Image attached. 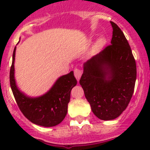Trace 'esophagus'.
Masks as SVG:
<instances>
[{"instance_id": "esophagus-1", "label": "esophagus", "mask_w": 150, "mask_h": 150, "mask_svg": "<svg viewBox=\"0 0 150 150\" xmlns=\"http://www.w3.org/2000/svg\"><path fill=\"white\" fill-rule=\"evenodd\" d=\"M82 71L79 68H75V70H74V75H75L76 79L79 80L81 76H82Z\"/></svg>"}]
</instances>
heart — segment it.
<instances>
[{
	"label": "heart",
	"mask_w": 150,
	"mask_h": 150,
	"mask_svg": "<svg viewBox=\"0 0 150 150\" xmlns=\"http://www.w3.org/2000/svg\"><path fill=\"white\" fill-rule=\"evenodd\" d=\"M103 42H104V40H103V39H100V40H99V43H101V44H102V43H103Z\"/></svg>",
	"instance_id": "obj_1"
}]
</instances>
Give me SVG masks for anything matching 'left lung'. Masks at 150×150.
I'll list each match as a JSON object with an SVG mask.
<instances>
[{
    "label": "left lung",
    "mask_w": 150,
    "mask_h": 150,
    "mask_svg": "<svg viewBox=\"0 0 150 150\" xmlns=\"http://www.w3.org/2000/svg\"><path fill=\"white\" fill-rule=\"evenodd\" d=\"M113 28L111 42L84 64L79 83L93 114L109 121L128 107L136 80V64L127 39L118 25Z\"/></svg>",
    "instance_id": "obj_1"
}]
</instances>
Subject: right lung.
Here are the masks:
<instances>
[{
  "label": "right lung",
  "mask_w": 150,
  "mask_h": 150,
  "mask_svg": "<svg viewBox=\"0 0 150 150\" xmlns=\"http://www.w3.org/2000/svg\"><path fill=\"white\" fill-rule=\"evenodd\" d=\"M15 47L13 51L12 64L10 69V86L15 101L25 117L33 123L53 127L63 121L68 112L71 90L77 84L73 71L63 75L57 80L54 86L43 96L29 98L18 89L14 78Z\"/></svg>",
  "instance_id": "1"
}]
</instances>
